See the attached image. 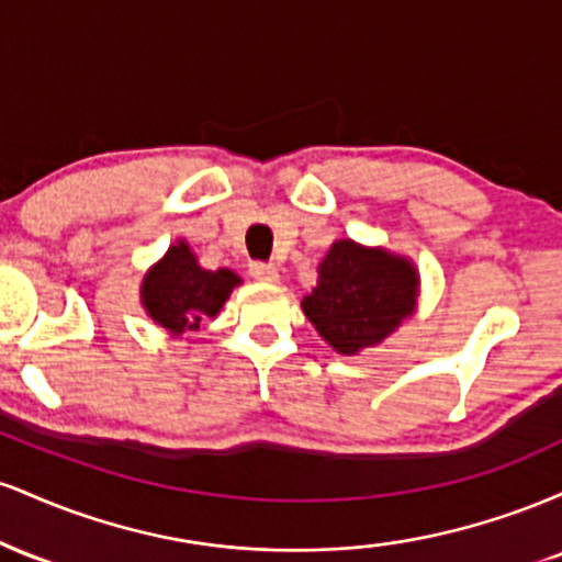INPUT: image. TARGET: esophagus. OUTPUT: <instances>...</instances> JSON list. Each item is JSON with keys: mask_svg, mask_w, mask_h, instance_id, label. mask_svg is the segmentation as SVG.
Listing matches in <instances>:
<instances>
[{"mask_svg": "<svg viewBox=\"0 0 562 562\" xmlns=\"http://www.w3.org/2000/svg\"><path fill=\"white\" fill-rule=\"evenodd\" d=\"M250 277L259 282H277L280 280V269L274 267V263H261V261H254L250 263Z\"/></svg>", "mask_w": 562, "mask_h": 562, "instance_id": "1", "label": "esophagus"}]
</instances>
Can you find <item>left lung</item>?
Segmentation results:
<instances>
[{"label": "left lung", "instance_id": "left-lung-1", "mask_svg": "<svg viewBox=\"0 0 562 562\" xmlns=\"http://www.w3.org/2000/svg\"><path fill=\"white\" fill-rule=\"evenodd\" d=\"M317 288L301 308L327 346L344 357L380 346L415 317L420 272L409 256L340 237L317 267Z\"/></svg>", "mask_w": 562, "mask_h": 562}]
</instances>
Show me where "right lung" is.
Wrapping results in <instances>:
<instances>
[{
	"label": "right lung",
	"instance_id": "add662e5",
	"mask_svg": "<svg viewBox=\"0 0 562 562\" xmlns=\"http://www.w3.org/2000/svg\"><path fill=\"white\" fill-rule=\"evenodd\" d=\"M232 269H203L190 243L177 240L147 269L139 285L145 314L171 338L198 330L203 319H214L240 285Z\"/></svg>",
	"mask_w": 562,
	"mask_h": 562
}]
</instances>
